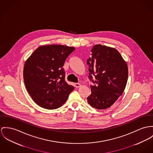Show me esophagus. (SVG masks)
<instances>
[{
  "label": "esophagus",
  "instance_id": "esophagus-1",
  "mask_svg": "<svg viewBox=\"0 0 153 153\" xmlns=\"http://www.w3.org/2000/svg\"><path fill=\"white\" fill-rule=\"evenodd\" d=\"M74 86H75L76 88H79V87H80L81 86V84H79V83H75L74 84Z\"/></svg>",
  "mask_w": 153,
  "mask_h": 153
}]
</instances>
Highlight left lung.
Segmentation results:
<instances>
[{"instance_id": "1", "label": "left lung", "mask_w": 153, "mask_h": 153, "mask_svg": "<svg viewBox=\"0 0 153 153\" xmlns=\"http://www.w3.org/2000/svg\"><path fill=\"white\" fill-rule=\"evenodd\" d=\"M91 57L87 60L89 77L95 85L87 102L98 109L109 108L122 94L127 84L128 68L126 61L114 48L98 44L91 49ZM94 75L95 80H92Z\"/></svg>"}]
</instances>
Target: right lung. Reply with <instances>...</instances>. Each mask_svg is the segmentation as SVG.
<instances>
[{"mask_svg": "<svg viewBox=\"0 0 153 153\" xmlns=\"http://www.w3.org/2000/svg\"><path fill=\"white\" fill-rule=\"evenodd\" d=\"M75 50L63 45H48L36 49L25 62V88L38 105L54 109L68 100L74 87L65 80L62 68L65 60Z\"/></svg>", "mask_w": 153, "mask_h": 153, "instance_id": "right-lung-1", "label": "right lung"}]
</instances>
